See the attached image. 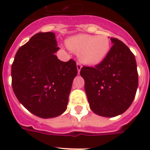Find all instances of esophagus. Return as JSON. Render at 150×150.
<instances>
[{"label": "esophagus", "instance_id": "34e87169", "mask_svg": "<svg viewBox=\"0 0 150 150\" xmlns=\"http://www.w3.org/2000/svg\"><path fill=\"white\" fill-rule=\"evenodd\" d=\"M76 65H77V69H78V72H80V70H81V68H82V64L79 62H77L76 63Z\"/></svg>", "mask_w": 150, "mask_h": 150}]
</instances>
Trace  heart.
Masks as SVG:
<instances>
[{
	"mask_svg": "<svg viewBox=\"0 0 150 150\" xmlns=\"http://www.w3.org/2000/svg\"><path fill=\"white\" fill-rule=\"evenodd\" d=\"M66 45L71 50L79 52L80 60L88 64L100 63L107 57L110 48L109 39L104 35L79 34L68 39Z\"/></svg>",
	"mask_w": 150,
	"mask_h": 150,
	"instance_id": "obj_1",
	"label": "heart"
}]
</instances>
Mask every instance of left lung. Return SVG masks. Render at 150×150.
Wrapping results in <instances>:
<instances>
[{
    "label": "left lung",
    "mask_w": 150,
    "mask_h": 150,
    "mask_svg": "<svg viewBox=\"0 0 150 150\" xmlns=\"http://www.w3.org/2000/svg\"><path fill=\"white\" fill-rule=\"evenodd\" d=\"M110 40L113 45L104 60L94 67L83 66L80 71L90 109L107 117L128 110L139 84L135 55L118 39Z\"/></svg>",
    "instance_id": "8db88e82"
}]
</instances>
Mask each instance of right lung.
I'll use <instances>...</instances> for the list:
<instances>
[{"label":"right lung","instance_id":"add662e5","mask_svg":"<svg viewBox=\"0 0 150 150\" xmlns=\"http://www.w3.org/2000/svg\"><path fill=\"white\" fill-rule=\"evenodd\" d=\"M55 34L38 33L15 54L11 65L13 91L29 111L42 118L63 114L74 78L77 75L73 59L60 61Z\"/></svg>","mask_w":150,"mask_h":150}]
</instances>
